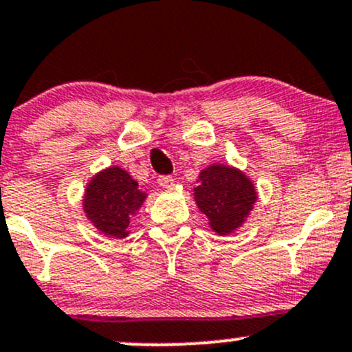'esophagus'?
Wrapping results in <instances>:
<instances>
[{"label": "esophagus", "mask_w": 352, "mask_h": 352, "mask_svg": "<svg viewBox=\"0 0 352 352\" xmlns=\"http://www.w3.org/2000/svg\"><path fill=\"white\" fill-rule=\"evenodd\" d=\"M157 182H158V186L160 187H164V188H170V187H173V179L170 175H160L157 179Z\"/></svg>", "instance_id": "esophagus-1"}]
</instances>
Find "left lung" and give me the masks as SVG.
Listing matches in <instances>:
<instances>
[{
  "mask_svg": "<svg viewBox=\"0 0 352 352\" xmlns=\"http://www.w3.org/2000/svg\"><path fill=\"white\" fill-rule=\"evenodd\" d=\"M194 195L201 212L217 234H231L244 223L253 204L256 190L253 182L239 170L226 165H210L199 175Z\"/></svg>",
  "mask_w": 352,
  "mask_h": 352,
  "instance_id": "1",
  "label": "left lung"
}]
</instances>
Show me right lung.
Here are the masks:
<instances>
[{
    "label": "right lung",
    "mask_w": 352,
    "mask_h": 352,
    "mask_svg": "<svg viewBox=\"0 0 352 352\" xmlns=\"http://www.w3.org/2000/svg\"><path fill=\"white\" fill-rule=\"evenodd\" d=\"M146 194L138 182L120 166L99 172L89 182L84 195V210L96 228L111 238H126L129 219L145 201Z\"/></svg>",
    "instance_id": "add662e5"
}]
</instances>
